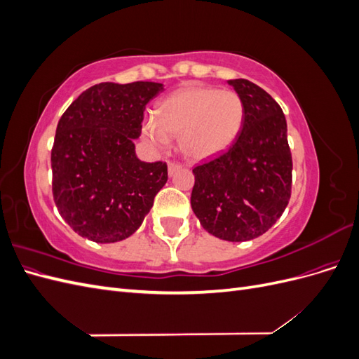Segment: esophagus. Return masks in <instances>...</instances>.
<instances>
[{
    "label": "esophagus",
    "instance_id": "esophagus-1",
    "mask_svg": "<svg viewBox=\"0 0 359 359\" xmlns=\"http://www.w3.org/2000/svg\"><path fill=\"white\" fill-rule=\"evenodd\" d=\"M180 168H181V165H178V163H175V161H169V163H168V172H169V175L172 177L173 173H175Z\"/></svg>",
    "mask_w": 359,
    "mask_h": 359
}]
</instances>
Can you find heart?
Listing matches in <instances>:
<instances>
[{
	"label": "heart",
	"mask_w": 359,
	"mask_h": 359,
	"mask_svg": "<svg viewBox=\"0 0 359 359\" xmlns=\"http://www.w3.org/2000/svg\"><path fill=\"white\" fill-rule=\"evenodd\" d=\"M157 116L144 124V135L151 144L166 148L169 136H180L184 156L206 160L235 142L244 124L245 107L235 91L189 85L163 100Z\"/></svg>",
	"instance_id": "obj_1"
}]
</instances>
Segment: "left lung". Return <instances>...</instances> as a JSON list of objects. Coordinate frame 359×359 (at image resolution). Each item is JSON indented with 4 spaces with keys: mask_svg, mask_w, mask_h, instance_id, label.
Returning <instances> with one entry per match:
<instances>
[{
    "mask_svg": "<svg viewBox=\"0 0 359 359\" xmlns=\"http://www.w3.org/2000/svg\"><path fill=\"white\" fill-rule=\"evenodd\" d=\"M245 116L226 153L193 169L191 208L206 232L241 243L264 235L286 210L292 189V154L286 118L265 90L232 79Z\"/></svg>",
    "mask_w": 359,
    "mask_h": 359,
    "instance_id": "8db88e82",
    "label": "left lung"
}]
</instances>
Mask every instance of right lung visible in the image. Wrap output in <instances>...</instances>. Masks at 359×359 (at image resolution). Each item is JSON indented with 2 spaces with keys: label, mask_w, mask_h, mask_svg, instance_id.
Returning a JSON list of instances; mask_svg holds the SVG:
<instances>
[{
  "label": "right lung",
  "mask_w": 359,
  "mask_h": 359,
  "mask_svg": "<svg viewBox=\"0 0 359 359\" xmlns=\"http://www.w3.org/2000/svg\"><path fill=\"white\" fill-rule=\"evenodd\" d=\"M161 90L157 82H102L60 118L50 153L53 201L72 229L90 241L133 235L168 181L166 163L140 161L133 144L147 103Z\"/></svg>",
  "instance_id": "obj_1"
}]
</instances>
